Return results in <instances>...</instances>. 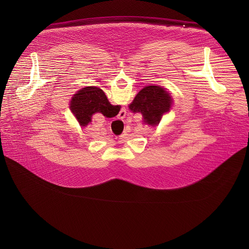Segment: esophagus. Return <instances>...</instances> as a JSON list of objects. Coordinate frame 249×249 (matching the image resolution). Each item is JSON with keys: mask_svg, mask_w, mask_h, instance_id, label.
Here are the masks:
<instances>
[{"mask_svg": "<svg viewBox=\"0 0 249 249\" xmlns=\"http://www.w3.org/2000/svg\"><path fill=\"white\" fill-rule=\"evenodd\" d=\"M124 115H126V112H125V114ZM120 118H124V116H122V117H120Z\"/></svg>", "mask_w": 249, "mask_h": 249, "instance_id": "obj_1", "label": "esophagus"}]
</instances>
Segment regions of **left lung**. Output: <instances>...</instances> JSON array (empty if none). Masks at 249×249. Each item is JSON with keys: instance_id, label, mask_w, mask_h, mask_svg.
Segmentation results:
<instances>
[{"instance_id": "1", "label": "left lung", "mask_w": 249, "mask_h": 249, "mask_svg": "<svg viewBox=\"0 0 249 249\" xmlns=\"http://www.w3.org/2000/svg\"><path fill=\"white\" fill-rule=\"evenodd\" d=\"M172 105V98L165 89L160 86H149L142 89L135 96L129 109L143 115L144 123L157 126L162 115L169 112Z\"/></svg>"}]
</instances>
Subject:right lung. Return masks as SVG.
<instances>
[{
    "label": "right lung",
    "instance_id": "right-lung-1",
    "mask_svg": "<svg viewBox=\"0 0 249 249\" xmlns=\"http://www.w3.org/2000/svg\"><path fill=\"white\" fill-rule=\"evenodd\" d=\"M70 109L82 127L91 122L94 113L100 112L106 117H113L120 110L119 105H112L102 89L86 87L75 93L70 102Z\"/></svg>",
    "mask_w": 249,
    "mask_h": 249
}]
</instances>
